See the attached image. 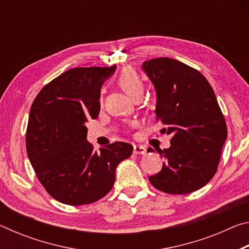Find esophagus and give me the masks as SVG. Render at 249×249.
I'll list each match as a JSON object with an SVG mask.
<instances>
[{"label": "esophagus", "mask_w": 249, "mask_h": 249, "mask_svg": "<svg viewBox=\"0 0 249 249\" xmlns=\"http://www.w3.org/2000/svg\"><path fill=\"white\" fill-rule=\"evenodd\" d=\"M133 151H134V154H136V155H144V154H146V148L144 146L135 145Z\"/></svg>", "instance_id": "34e87169"}]
</instances>
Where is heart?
Returning a JSON list of instances; mask_svg holds the SVG:
<instances>
[{"mask_svg":"<svg viewBox=\"0 0 249 249\" xmlns=\"http://www.w3.org/2000/svg\"><path fill=\"white\" fill-rule=\"evenodd\" d=\"M119 84L126 93L132 98L142 94L144 84L140 75L133 69H124L119 75Z\"/></svg>","mask_w":249,"mask_h":249,"instance_id":"heart-1","label":"heart"}]
</instances>
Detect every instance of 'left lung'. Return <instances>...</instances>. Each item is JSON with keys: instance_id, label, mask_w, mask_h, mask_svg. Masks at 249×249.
Wrapping results in <instances>:
<instances>
[{"instance_id": "1", "label": "left lung", "mask_w": 249, "mask_h": 249, "mask_svg": "<svg viewBox=\"0 0 249 249\" xmlns=\"http://www.w3.org/2000/svg\"><path fill=\"white\" fill-rule=\"evenodd\" d=\"M142 69L156 90L160 133L171 135L169 148L157 150L165 161L150 183L169 195L199 190L215 175L227 137L215 93L203 74L175 59H151Z\"/></svg>"}]
</instances>
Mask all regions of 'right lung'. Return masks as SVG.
<instances>
[{
    "label": "right lung",
    "instance_id": "add662e5",
    "mask_svg": "<svg viewBox=\"0 0 249 249\" xmlns=\"http://www.w3.org/2000/svg\"><path fill=\"white\" fill-rule=\"evenodd\" d=\"M116 66L73 68L45 86L29 112L26 149L36 176L50 196L69 205L90 204L111 191L115 170L133 153L116 142L100 148L87 141V123L100 113L102 84Z\"/></svg>",
    "mask_w": 249,
    "mask_h": 249
}]
</instances>
